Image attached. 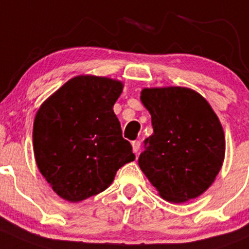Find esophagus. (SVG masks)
Masks as SVG:
<instances>
[{
    "label": "esophagus",
    "mask_w": 249,
    "mask_h": 249,
    "mask_svg": "<svg viewBox=\"0 0 249 249\" xmlns=\"http://www.w3.org/2000/svg\"><path fill=\"white\" fill-rule=\"evenodd\" d=\"M132 149H133V152L136 153V154H138V152H140V149H141L140 141H134V142H132Z\"/></svg>",
    "instance_id": "esophagus-1"
}]
</instances>
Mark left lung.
<instances>
[{
    "instance_id": "1",
    "label": "left lung",
    "mask_w": 249,
    "mask_h": 249,
    "mask_svg": "<svg viewBox=\"0 0 249 249\" xmlns=\"http://www.w3.org/2000/svg\"><path fill=\"white\" fill-rule=\"evenodd\" d=\"M141 101L152 116L138 165L160 197L182 204L213 185L222 168V124L205 97L182 86L145 88Z\"/></svg>"
}]
</instances>
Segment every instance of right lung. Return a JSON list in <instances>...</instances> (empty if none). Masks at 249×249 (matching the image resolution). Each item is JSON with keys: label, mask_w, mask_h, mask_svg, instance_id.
<instances>
[{"label": "right lung", "mask_w": 249, "mask_h": 249, "mask_svg": "<svg viewBox=\"0 0 249 249\" xmlns=\"http://www.w3.org/2000/svg\"><path fill=\"white\" fill-rule=\"evenodd\" d=\"M122 90L120 80L77 75L36 111L34 158L61 199L80 202L102 193L121 166L136 159L113 112Z\"/></svg>", "instance_id": "right-lung-1"}]
</instances>
